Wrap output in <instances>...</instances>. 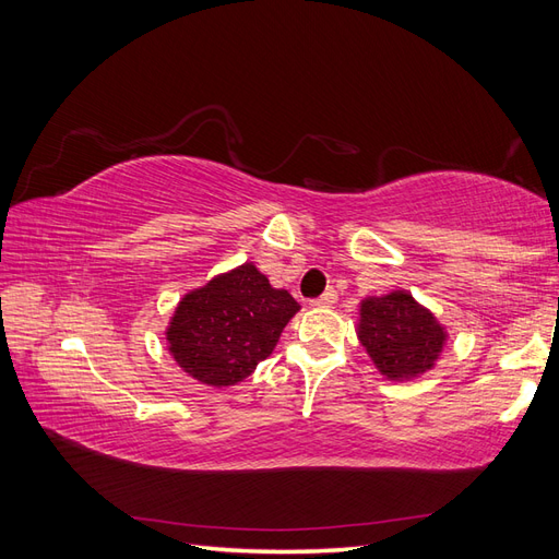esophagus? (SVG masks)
Instances as JSON below:
<instances>
[{"mask_svg": "<svg viewBox=\"0 0 559 559\" xmlns=\"http://www.w3.org/2000/svg\"><path fill=\"white\" fill-rule=\"evenodd\" d=\"M335 300H337L335 289H326V292L321 294L319 298H314V300H312V306H317V308H329V306H333Z\"/></svg>", "mask_w": 559, "mask_h": 559, "instance_id": "obj_1", "label": "esophagus"}]
</instances>
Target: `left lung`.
Here are the masks:
<instances>
[{"instance_id":"obj_1","label":"left lung","mask_w":559,"mask_h":559,"mask_svg":"<svg viewBox=\"0 0 559 559\" xmlns=\"http://www.w3.org/2000/svg\"><path fill=\"white\" fill-rule=\"evenodd\" d=\"M359 341L389 380H411L433 366L445 345L436 317L405 292L361 302Z\"/></svg>"}]
</instances>
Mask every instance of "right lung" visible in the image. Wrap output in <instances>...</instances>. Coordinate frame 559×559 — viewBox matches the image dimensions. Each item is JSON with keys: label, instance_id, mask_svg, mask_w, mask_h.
Returning <instances> with one entry per match:
<instances>
[{"label": "right lung", "instance_id": "1", "mask_svg": "<svg viewBox=\"0 0 559 559\" xmlns=\"http://www.w3.org/2000/svg\"><path fill=\"white\" fill-rule=\"evenodd\" d=\"M298 310L289 292L273 289L265 275L245 263L181 298L167 343L191 378L228 386L249 378L270 357Z\"/></svg>", "mask_w": 559, "mask_h": 559}]
</instances>
